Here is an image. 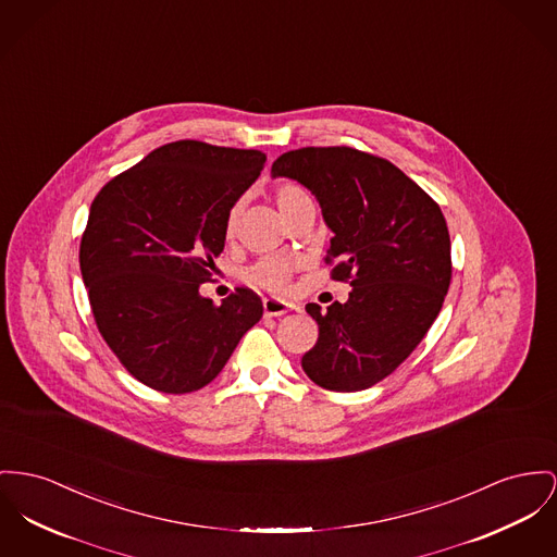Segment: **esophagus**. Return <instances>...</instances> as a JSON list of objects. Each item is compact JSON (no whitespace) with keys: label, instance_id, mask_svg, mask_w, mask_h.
Returning a JSON list of instances; mask_svg holds the SVG:
<instances>
[{"label":"esophagus","instance_id":"obj_1","mask_svg":"<svg viewBox=\"0 0 557 557\" xmlns=\"http://www.w3.org/2000/svg\"><path fill=\"white\" fill-rule=\"evenodd\" d=\"M289 310H296V306L292 301L285 299H276V297H265L263 299V314L265 317H281Z\"/></svg>","mask_w":557,"mask_h":557}]
</instances>
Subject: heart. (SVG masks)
<instances>
[{
  "label": "heart",
  "mask_w": 557,
  "mask_h": 557,
  "mask_svg": "<svg viewBox=\"0 0 557 557\" xmlns=\"http://www.w3.org/2000/svg\"><path fill=\"white\" fill-rule=\"evenodd\" d=\"M274 200L281 209V213L289 215L294 209L308 202L310 198L304 187L297 186L294 182H283L274 187ZM240 211H243V200L232 205V209L227 211L225 236H234V232L238 227V220H240ZM294 270H296V261L289 260V258H263L247 270L245 281L253 287L265 289V292H281L289 285Z\"/></svg>",
  "instance_id": "obj_1"
}]
</instances>
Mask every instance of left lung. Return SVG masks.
Returning <instances> with one entry per match:
<instances>
[{
    "mask_svg": "<svg viewBox=\"0 0 557 557\" xmlns=\"http://www.w3.org/2000/svg\"><path fill=\"white\" fill-rule=\"evenodd\" d=\"M272 177L308 187L334 232L332 278L352 292L327 312L308 304L317 344L306 375L335 393L370 388L397 370L437 319L451 278L449 232L440 205L384 158L352 148H301Z\"/></svg>",
    "mask_w": 557,
    "mask_h": 557,
    "instance_id": "1",
    "label": "left lung"
}]
</instances>
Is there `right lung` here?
<instances>
[{
  "mask_svg": "<svg viewBox=\"0 0 557 557\" xmlns=\"http://www.w3.org/2000/svg\"><path fill=\"white\" fill-rule=\"evenodd\" d=\"M265 153L175 141L101 187L79 245L97 327L149 388L207 386L263 314L238 287L220 306L200 296L225 245L232 205L260 177Z\"/></svg>",
  "mask_w": 557,
  "mask_h": 557,
  "instance_id": "1",
  "label": "right lung"
}]
</instances>
